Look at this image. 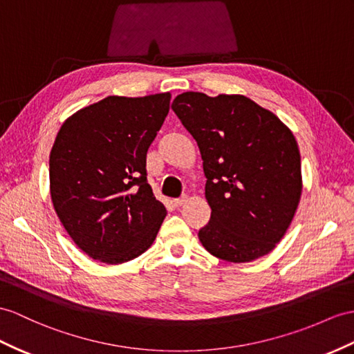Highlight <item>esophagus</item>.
<instances>
[{"label": "esophagus", "mask_w": 354, "mask_h": 354, "mask_svg": "<svg viewBox=\"0 0 354 354\" xmlns=\"http://www.w3.org/2000/svg\"><path fill=\"white\" fill-rule=\"evenodd\" d=\"M186 201H187V196L183 195V196H180V198H176V200L172 201V203H174L176 207H180V205H183Z\"/></svg>", "instance_id": "esophagus-1"}]
</instances>
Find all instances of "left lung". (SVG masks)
I'll return each mask as SVG.
<instances>
[{
    "mask_svg": "<svg viewBox=\"0 0 354 354\" xmlns=\"http://www.w3.org/2000/svg\"><path fill=\"white\" fill-rule=\"evenodd\" d=\"M201 153L209 223L198 232L212 255L254 261L273 251L301 195L296 138L281 120L242 94H178L171 105Z\"/></svg>",
    "mask_w": 354,
    "mask_h": 354,
    "instance_id": "8db88e82",
    "label": "left lung"
}]
</instances>
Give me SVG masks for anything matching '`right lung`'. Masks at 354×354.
Segmentation results:
<instances>
[{
	"label": "right lung",
	"instance_id": "add662e5",
	"mask_svg": "<svg viewBox=\"0 0 354 354\" xmlns=\"http://www.w3.org/2000/svg\"><path fill=\"white\" fill-rule=\"evenodd\" d=\"M169 93L108 96L76 111L49 156L50 198L82 252L122 264L153 245L167 209L147 183L145 158L169 111Z\"/></svg>",
	"mask_w": 354,
	"mask_h": 354
}]
</instances>
